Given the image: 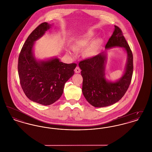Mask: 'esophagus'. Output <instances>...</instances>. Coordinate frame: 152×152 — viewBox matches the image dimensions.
<instances>
[{
	"label": "esophagus",
	"mask_w": 152,
	"mask_h": 152,
	"mask_svg": "<svg viewBox=\"0 0 152 152\" xmlns=\"http://www.w3.org/2000/svg\"><path fill=\"white\" fill-rule=\"evenodd\" d=\"M75 73H79L81 72V69H80L79 66H76V68L75 69Z\"/></svg>",
	"instance_id": "obj_1"
}]
</instances>
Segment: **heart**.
<instances>
[{"label":"heart","mask_w":152,"mask_h":152,"mask_svg":"<svg viewBox=\"0 0 152 152\" xmlns=\"http://www.w3.org/2000/svg\"><path fill=\"white\" fill-rule=\"evenodd\" d=\"M94 34L92 31H88L77 36L75 40L73 47H69L67 52L73 57L76 55L77 50L86 48L84 54L88 58L94 56L98 51L100 42L98 40H92L94 37Z\"/></svg>","instance_id":"obj_1"}]
</instances>
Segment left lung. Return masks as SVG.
I'll return each mask as SVG.
<instances>
[{"label":"left lung","instance_id":"8db88e82","mask_svg":"<svg viewBox=\"0 0 152 152\" xmlns=\"http://www.w3.org/2000/svg\"><path fill=\"white\" fill-rule=\"evenodd\" d=\"M114 47L123 48L127 59L122 76L115 82L105 77L107 50ZM83 78L82 92L87 101L97 108L105 107L119 101L129 87L133 75V55L120 28L115 26L112 35L105 45V50L79 64Z\"/></svg>","mask_w":152,"mask_h":152}]
</instances>
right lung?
Here are the masks:
<instances>
[{"mask_svg": "<svg viewBox=\"0 0 152 152\" xmlns=\"http://www.w3.org/2000/svg\"><path fill=\"white\" fill-rule=\"evenodd\" d=\"M51 26L44 22L31 32L22 47L18 65L24 94L30 100L44 105H50L60 99L65 83L74 75L77 66L75 63H64L57 57L45 60L36 58L35 43Z\"/></svg>", "mask_w": 152, "mask_h": 152, "instance_id": "1", "label": "right lung"}]
</instances>
